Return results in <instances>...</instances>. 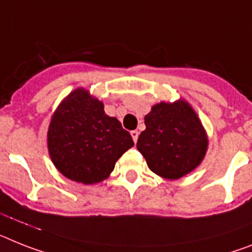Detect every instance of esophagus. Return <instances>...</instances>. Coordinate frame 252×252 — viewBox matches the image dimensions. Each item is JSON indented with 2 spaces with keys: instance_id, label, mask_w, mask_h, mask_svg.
Returning <instances> with one entry per match:
<instances>
[{
  "instance_id": "obj_1",
  "label": "esophagus",
  "mask_w": 252,
  "mask_h": 252,
  "mask_svg": "<svg viewBox=\"0 0 252 252\" xmlns=\"http://www.w3.org/2000/svg\"><path fill=\"white\" fill-rule=\"evenodd\" d=\"M138 134H139L138 130H132V132H130V136H132L134 143H137V139H138Z\"/></svg>"
}]
</instances>
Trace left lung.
<instances>
[{
    "mask_svg": "<svg viewBox=\"0 0 252 252\" xmlns=\"http://www.w3.org/2000/svg\"><path fill=\"white\" fill-rule=\"evenodd\" d=\"M145 124L137 149L151 172L175 181L200 166L208 151V133L188 101L156 103Z\"/></svg>",
    "mask_w": 252,
    "mask_h": 252,
    "instance_id": "obj_1",
    "label": "left lung"
}]
</instances>
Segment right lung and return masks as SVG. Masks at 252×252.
Wrapping results in <instances>:
<instances>
[{"label": "right lung", "mask_w": 252, "mask_h": 252, "mask_svg": "<svg viewBox=\"0 0 252 252\" xmlns=\"http://www.w3.org/2000/svg\"><path fill=\"white\" fill-rule=\"evenodd\" d=\"M129 132L103 102L79 87L59 103L47 130L51 161L61 174L83 185H96L110 177L120 156L133 147Z\"/></svg>", "instance_id": "right-lung-1"}]
</instances>
